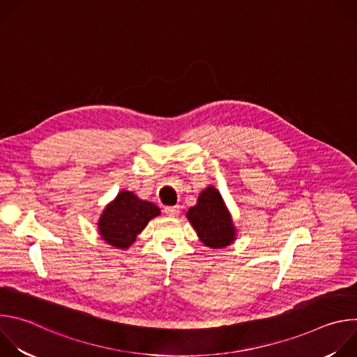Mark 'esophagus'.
Segmentation results:
<instances>
[{"mask_svg": "<svg viewBox=\"0 0 357 357\" xmlns=\"http://www.w3.org/2000/svg\"><path fill=\"white\" fill-rule=\"evenodd\" d=\"M164 212L169 218H176L181 213V209H179V206H167Z\"/></svg>", "mask_w": 357, "mask_h": 357, "instance_id": "34e87169", "label": "esophagus"}]
</instances>
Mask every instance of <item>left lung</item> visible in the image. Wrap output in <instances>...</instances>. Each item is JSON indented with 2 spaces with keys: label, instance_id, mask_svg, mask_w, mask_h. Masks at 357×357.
Here are the masks:
<instances>
[{
  "label": "left lung",
  "instance_id": "1",
  "mask_svg": "<svg viewBox=\"0 0 357 357\" xmlns=\"http://www.w3.org/2000/svg\"><path fill=\"white\" fill-rule=\"evenodd\" d=\"M199 238L206 247L223 248L236 238V227L220 192L208 186L202 190L197 203L186 213Z\"/></svg>",
  "mask_w": 357,
  "mask_h": 357
}]
</instances>
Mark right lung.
I'll list each match as a JSON object with an SVG mask.
<instances>
[{
	"label": "right lung",
	"instance_id": "right-lung-1",
	"mask_svg": "<svg viewBox=\"0 0 357 357\" xmlns=\"http://www.w3.org/2000/svg\"><path fill=\"white\" fill-rule=\"evenodd\" d=\"M160 208L142 200L132 192L121 190L109 203L98 219V233L106 243L117 248H128L152 218L160 215Z\"/></svg>",
	"mask_w": 357,
	"mask_h": 357
}]
</instances>
